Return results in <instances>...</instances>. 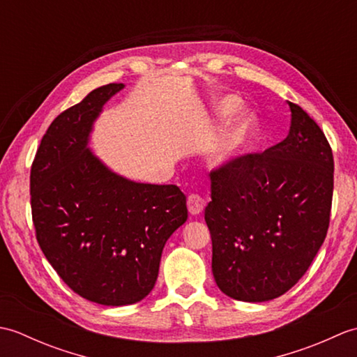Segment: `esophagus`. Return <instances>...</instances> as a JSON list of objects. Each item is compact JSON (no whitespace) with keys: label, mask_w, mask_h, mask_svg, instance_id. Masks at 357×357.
<instances>
[{"label":"esophagus","mask_w":357,"mask_h":357,"mask_svg":"<svg viewBox=\"0 0 357 357\" xmlns=\"http://www.w3.org/2000/svg\"><path fill=\"white\" fill-rule=\"evenodd\" d=\"M187 207L192 215H199L202 213L204 207H206V201L199 195H190L187 198Z\"/></svg>","instance_id":"obj_1"}]
</instances>
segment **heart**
<instances>
[{"label":"heart","mask_w":357,"mask_h":357,"mask_svg":"<svg viewBox=\"0 0 357 357\" xmlns=\"http://www.w3.org/2000/svg\"><path fill=\"white\" fill-rule=\"evenodd\" d=\"M242 107V101L238 96H224L215 101L211 107V121H224L234 115ZM257 119L252 112H242L233 121L231 126L219 141L213 153L210 155V164L215 169H229L239 158L244 156L252 147L256 138Z\"/></svg>","instance_id":"1"}]
</instances>
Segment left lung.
Segmentation results:
<instances>
[{
	"label": "left lung",
	"mask_w": 357,
	"mask_h": 357,
	"mask_svg": "<svg viewBox=\"0 0 357 357\" xmlns=\"http://www.w3.org/2000/svg\"><path fill=\"white\" fill-rule=\"evenodd\" d=\"M288 136L210 173L206 222L219 290L244 302L279 298L305 275L327 236L333 153L321 127L288 102Z\"/></svg>",
	"instance_id": "left-lung-1"
}]
</instances>
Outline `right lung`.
<instances>
[{
	"label": "right lung",
	"instance_id": "obj_1",
	"mask_svg": "<svg viewBox=\"0 0 357 357\" xmlns=\"http://www.w3.org/2000/svg\"><path fill=\"white\" fill-rule=\"evenodd\" d=\"M124 87H98L58 115L30 170L44 256L75 293L110 307L136 304L153 290L165 242L187 221L178 185L127 179L89 149L104 104Z\"/></svg>",
	"mask_w": 357,
	"mask_h": 357
}]
</instances>
